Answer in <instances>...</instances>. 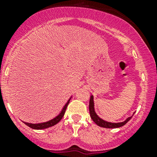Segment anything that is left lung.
I'll list each match as a JSON object with an SVG mask.
<instances>
[{"label":"left lung","instance_id":"1","mask_svg":"<svg viewBox=\"0 0 157 157\" xmlns=\"http://www.w3.org/2000/svg\"><path fill=\"white\" fill-rule=\"evenodd\" d=\"M89 109H90V117L93 120V121L98 125L99 127H105V128H118V127H123L129 121V120L132 118V116H130L125 120V121L121 122V123H110V122H107L105 120H102L101 118L97 115L94 110V96H90V105H89Z\"/></svg>","mask_w":157,"mask_h":157}]
</instances>
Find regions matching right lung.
I'll return each mask as SVG.
<instances>
[{"mask_svg": "<svg viewBox=\"0 0 157 157\" xmlns=\"http://www.w3.org/2000/svg\"><path fill=\"white\" fill-rule=\"evenodd\" d=\"M70 99L67 101V102L66 103V105L63 106V109L61 110L60 113L57 116H56L55 118H53L52 120H48V121L45 122V123H26V122H23V123L26 124L27 126H28L29 127L32 129H35V130H42V129H45V128H48V127H52V126L56 125V123H59L61 119L63 118V116H64V113H65V111L67 109V107L68 105L69 102H70Z\"/></svg>", "mask_w": 157, "mask_h": 157, "instance_id": "1", "label": "right lung"}]
</instances>
